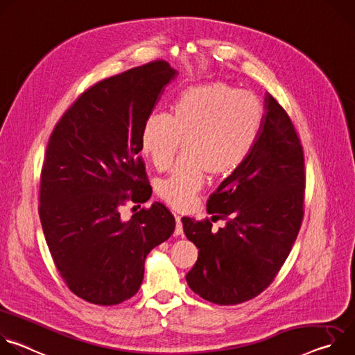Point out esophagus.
I'll return each instance as SVG.
<instances>
[{"label": "esophagus", "mask_w": 355, "mask_h": 355, "mask_svg": "<svg viewBox=\"0 0 355 355\" xmlns=\"http://www.w3.org/2000/svg\"><path fill=\"white\" fill-rule=\"evenodd\" d=\"M175 222H177V225H175V232H174V234H175V236H181V234L184 233L181 216H175Z\"/></svg>", "instance_id": "obj_1"}]
</instances>
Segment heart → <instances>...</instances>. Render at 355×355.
<instances>
[{
    "mask_svg": "<svg viewBox=\"0 0 355 355\" xmlns=\"http://www.w3.org/2000/svg\"><path fill=\"white\" fill-rule=\"evenodd\" d=\"M264 123V108L251 92L225 81L198 84L181 91L171 115L146 118L140 151L159 171L167 170L184 140V156L171 173L156 182L167 205L187 211L204 188L207 173L230 175L250 157Z\"/></svg>",
    "mask_w": 355,
    "mask_h": 355,
    "instance_id": "heart-1",
    "label": "heart"
}]
</instances>
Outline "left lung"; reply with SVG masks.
I'll list each match as a JSON object with an SVG mask.
<instances>
[{"instance_id":"8db88e82","label":"left lung","mask_w":355,"mask_h":355,"mask_svg":"<svg viewBox=\"0 0 355 355\" xmlns=\"http://www.w3.org/2000/svg\"><path fill=\"white\" fill-rule=\"evenodd\" d=\"M264 123L247 162L209 196L208 214L226 220L212 232L209 219L182 218L198 260L189 288L218 305H237L261 293L275 278L300 229L305 160L296 130L271 94Z\"/></svg>"}]
</instances>
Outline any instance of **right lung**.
<instances>
[{"instance_id":"right-lung-1","label":"right lung","mask_w":355,"mask_h":355,"mask_svg":"<svg viewBox=\"0 0 355 355\" xmlns=\"http://www.w3.org/2000/svg\"><path fill=\"white\" fill-rule=\"evenodd\" d=\"M178 71L164 60L87 89L56 125L40 175L39 216L53 261L73 293L111 306L132 297L144 260L175 229L160 202L123 219L126 200L151 196L140 133ZM140 208V205H139Z\"/></svg>"}]
</instances>
